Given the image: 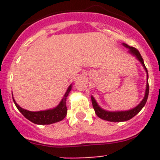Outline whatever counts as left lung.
Listing matches in <instances>:
<instances>
[{
  "instance_id": "left-lung-1",
  "label": "left lung",
  "mask_w": 160,
  "mask_h": 160,
  "mask_svg": "<svg viewBox=\"0 0 160 160\" xmlns=\"http://www.w3.org/2000/svg\"><path fill=\"white\" fill-rule=\"evenodd\" d=\"M122 46H125L126 48L129 49L128 50V53H131V55L135 56L137 60H138L141 62L142 66H143L144 70L147 73V86H146V90H145V95H144L143 98H142V101L140 102V103L138 104V106H136L134 108L131 109L129 111H106L104 109H102V107H99V105L98 104L96 100L94 99V98L93 96H91V101H92V105L94 109V111H95L96 114H97L98 117H99L100 118L104 120H107V121H110V122H124V121H128L130 120L131 118H132L133 117H135L137 114H138L139 111L142 109V107L145 106L147 102V100H148V94H149V85H148V70H147L146 66L144 65L143 59H142V56H141L140 53L138 52V50L137 49L134 47H131L129 46L128 45L125 43H122Z\"/></svg>"
}]
</instances>
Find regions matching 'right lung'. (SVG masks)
<instances>
[{
	"instance_id": "right-lung-1",
	"label": "right lung",
	"mask_w": 160,
	"mask_h": 160,
	"mask_svg": "<svg viewBox=\"0 0 160 160\" xmlns=\"http://www.w3.org/2000/svg\"><path fill=\"white\" fill-rule=\"evenodd\" d=\"M72 84L68 87L66 92L65 93L64 96H63L62 99L61 100L58 105L54 108L49 109V110H46V111H27V110L20 107L16 102V101L14 100L13 97H12V99H13L14 103H15L17 108L18 109V111L22 113L28 120L35 124H38V125H48V124H52L62 121L66 117V114H67V107H66V98L70 94Z\"/></svg>"
}]
</instances>
